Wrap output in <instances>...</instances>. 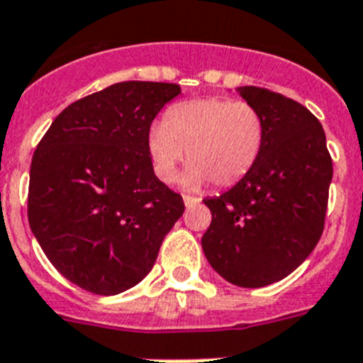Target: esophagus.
I'll return each mask as SVG.
<instances>
[{
	"label": "esophagus",
	"mask_w": 363,
	"mask_h": 363,
	"mask_svg": "<svg viewBox=\"0 0 363 363\" xmlns=\"http://www.w3.org/2000/svg\"><path fill=\"white\" fill-rule=\"evenodd\" d=\"M201 199L199 197H191V195H184V204L186 208H194L195 204H199Z\"/></svg>",
	"instance_id": "1"
}]
</instances>
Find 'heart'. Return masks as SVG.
I'll return each mask as SVG.
<instances>
[{"label": "heart", "mask_w": 363, "mask_h": 363, "mask_svg": "<svg viewBox=\"0 0 363 363\" xmlns=\"http://www.w3.org/2000/svg\"><path fill=\"white\" fill-rule=\"evenodd\" d=\"M264 144V118L254 104L219 96L173 106L164 124L150 129L147 150L155 175L173 182L188 153L184 184L199 190L238 184L257 162Z\"/></svg>", "instance_id": "heart-1"}]
</instances>
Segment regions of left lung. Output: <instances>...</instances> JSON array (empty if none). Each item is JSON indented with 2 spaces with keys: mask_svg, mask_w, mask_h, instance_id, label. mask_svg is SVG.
<instances>
[{
  "mask_svg": "<svg viewBox=\"0 0 363 363\" xmlns=\"http://www.w3.org/2000/svg\"><path fill=\"white\" fill-rule=\"evenodd\" d=\"M239 94L263 115L264 144L247 177L203 201L212 212L203 250L226 281L259 289L294 272L320 241L333 159L307 107L264 87Z\"/></svg>",
  "mask_w": 363,
  "mask_h": 363,
  "instance_id": "left-lung-1",
  "label": "left lung"
}]
</instances>
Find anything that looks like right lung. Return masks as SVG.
<instances>
[{
	"instance_id": "obj_1",
	"label": "right lung",
	"mask_w": 363,
	"mask_h": 363,
	"mask_svg": "<svg viewBox=\"0 0 363 363\" xmlns=\"http://www.w3.org/2000/svg\"><path fill=\"white\" fill-rule=\"evenodd\" d=\"M179 93L166 82L113 84L65 107L34 151L30 230L84 291L113 296L137 285L184 212L147 150L151 122Z\"/></svg>"
}]
</instances>
